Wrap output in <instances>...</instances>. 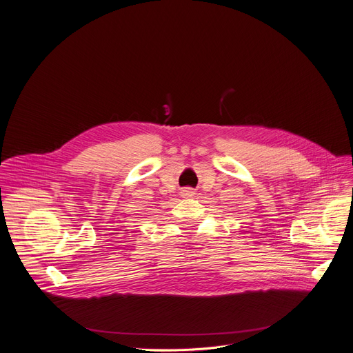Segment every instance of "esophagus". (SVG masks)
I'll use <instances>...</instances> for the list:
<instances>
[{
	"label": "esophagus",
	"instance_id": "esophagus-1",
	"mask_svg": "<svg viewBox=\"0 0 353 353\" xmlns=\"http://www.w3.org/2000/svg\"><path fill=\"white\" fill-rule=\"evenodd\" d=\"M193 194H194V193H193V191H191L190 188H185V190L181 191V196H183V197H191Z\"/></svg>",
	"mask_w": 353,
	"mask_h": 353
}]
</instances>
